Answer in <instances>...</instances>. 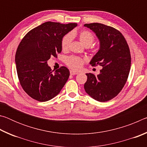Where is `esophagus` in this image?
<instances>
[{
  "mask_svg": "<svg viewBox=\"0 0 147 147\" xmlns=\"http://www.w3.org/2000/svg\"><path fill=\"white\" fill-rule=\"evenodd\" d=\"M70 74H71V75H76V74H78V73H77V72L73 71H70Z\"/></svg>",
  "mask_w": 147,
  "mask_h": 147,
  "instance_id": "esophagus-1",
  "label": "esophagus"
}]
</instances>
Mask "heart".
Listing matches in <instances>:
<instances>
[{
	"label": "heart",
	"mask_w": 147,
	"mask_h": 147,
	"mask_svg": "<svg viewBox=\"0 0 147 147\" xmlns=\"http://www.w3.org/2000/svg\"><path fill=\"white\" fill-rule=\"evenodd\" d=\"M74 36H78L81 43L86 47L91 45L95 39L94 34L89 30H82L78 34L76 33V32L67 34L63 36L61 40V49L63 51H67L69 49L72 43V40H73V37ZM98 50V46L92 47L93 52H96ZM84 63H85V59L80 58V57L75 56H69L65 59V63L67 65L73 70H79L80 69H81Z\"/></svg>",
	"instance_id": "obj_1"
}]
</instances>
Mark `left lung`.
I'll list each match as a JSON object with an SVG mask.
<instances>
[{
  "label": "left lung",
  "instance_id": "left-lung-1",
  "mask_svg": "<svg viewBox=\"0 0 147 147\" xmlns=\"http://www.w3.org/2000/svg\"><path fill=\"white\" fill-rule=\"evenodd\" d=\"M100 41V49L90 61L100 65V74L87 73L84 84L87 93L99 102L110 100L117 95L127 81L131 66V55L125 38L118 30L101 23L85 24Z\"/></svg>",
  "mask_w": 147,
  "mask_h": 147
}]
</instances>
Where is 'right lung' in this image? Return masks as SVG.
Wrapping results in <instances>:
<instances>
[{
  "label": "right lung",
  "mask_w": 147,
  "mask_h": 147,
  "mask_svg": "<svg viewBox=\"0 0 147 147\" xmlns=\"http://www.w3.org/2000/svg\"><path fill=\"white\" fill-rule=\"evenodd\" d=\"M76 23L46 22L29 31L17 47V73L20 84L31 98L39 102L51 100L58 94L70 75L62 66L53 73L47 64L51 56L61 52L63 37Z\"/></svg>",
  "instance_id": "1"
}]
</instances>
